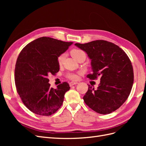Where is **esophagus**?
I'll list each match as a JSON object with an SVG mask.
<instances>
[{
  "label": "esophagus",
  "instance_id": "1",
  "mask_svg": "<svg viewBox=\"0 0 146 146\" xmlns=\"http://www.w3.org/2000/svg\"><path fill=\"white\" fill-rule=\"evenodd\" d=\"M77 84H78L77 82H70L69 83V86H72L74 85H77Z\"/></svg>",
  "mask_w": 146,
  "mask_h": 146
}]
</instances>
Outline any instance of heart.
<instances>
[{"label": "heart", "instance_id": "heart-1", "mask_svg": "<svg viewBox=\"0 0 146 146\" xmlns=\"http://www.w3.org/2000/svg\"><path fill=\"white\" fill-rule=\"evenodd\" d=\"M71 55L74 57V58L76 59L77 61L78 59L81 57L83 55H86L85 53L84 52L83 50L80 49H77V48H74L72 51H71ZM66 56V54L65 53H63L61 55H60L58 57V62L59 64H61L63 61V60L65 58ZM68 77L72 80H76V79L78 78V75L76 74H74V73H70L68 74Z\"/></svg>", "mask_w": 146, "mask_h": 146}]
</instances>
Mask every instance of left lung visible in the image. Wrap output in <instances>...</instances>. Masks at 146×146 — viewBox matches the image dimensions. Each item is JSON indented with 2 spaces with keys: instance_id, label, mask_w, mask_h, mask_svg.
<instances>
[{
  "instance_id": "8db88e82",
  "label": "left lung",
  "mask_w": 146,
  "mask_h": 146,
  "mask_svg": "<svg viewBox=\"0 0 146 146\" xmlns=\"http://www.w3.org/2000/svg\"><path fill=\"white\" fill-rule=\"evenodd\" d=\"M75 46L85 51L91 60L92 73L87 77L95 80L100 76L96 90L88 85L84 102L102 114L114 111L127 99L133 86V69L129 56L118 46L104 40L76 43Z\"/></svg>"
}]
</instances>
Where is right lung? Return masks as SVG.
I'll list each match as a JSON object with an SVG mask.
<instances>
[{
    "instance_id": "right-lung-1",
    "label": "right lung",
    "mask_w": 146,
    "mask_h": 146,
    "mask_svg": "<svg viewBox=\"0 0 146 146\" xmlns=\"http://www.w3.org/2000/svg\"><path fill=\"white\" fill-rule=\"evenodd\" d=\"M72 42L41 37L25 46L17 57L15 70V85L22 101L31 111L40 116H50L62 105L67 82L50 88L47 77L60 70L58 57Z\"/></svg>"
}]
</instances>
